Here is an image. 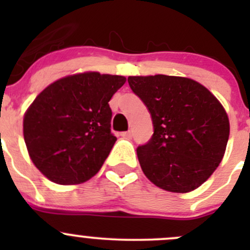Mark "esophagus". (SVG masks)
Masks as SVG:
<instances>
[{
	"mask_svg": "<svg viewBox=\"0 0 250 250\" xmlns=\"http://www.w3.org/2000/svg\"><path fill=\"white\" fill-rule=\"evenodd\" d=\"M121 135H122L123 138H125V139H132L133 133H132V130H128V132H123V133H121Z\"/></svg>",
	"mask_w": 250,
	"mask_h": 250,
	"instance_id": "34e87169",
	"label": "esophagus"
}]
</instances>
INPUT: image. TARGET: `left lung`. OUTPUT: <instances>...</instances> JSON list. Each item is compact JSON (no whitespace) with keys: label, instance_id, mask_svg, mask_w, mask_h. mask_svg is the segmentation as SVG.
Segmentation results:
<instances>
[{"label":"left lung","instance_id":"left-lung-1","mask_svg":"<svg viewBox=\"0 0 250 250\" xmlns=\"http://www.w3.org/2000/svg\"><path fill=\"white\" fill-rule=\"evenodd\" d=\"M128 83L152 118V137L137 148L144 174L170 192L197 188L225 153L230 122L223 105L191 78L129 76Z\"/></svg>","mask_w":250,"mask_h":250}]
</instances>
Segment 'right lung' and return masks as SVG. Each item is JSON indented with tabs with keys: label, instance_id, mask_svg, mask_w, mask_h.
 <instances>
[{
	"label": "right lung",
	"instance_id": "right-lung-1",
	"mask_svg": "<svg viewBox=\"0 0 250 250\" xmlns=\"http://www.w3.org/2000/svg\"><path fill=\"white\" fill-rule=\"evenodd\" d=\"M125 77L83 72L55 81L24 116V140L37 169L53 183H84L100 170L117 138L109 102Z\"/></svg>",
	"mask_w": 250,
	"mask_h": 250
}]
</instances>
